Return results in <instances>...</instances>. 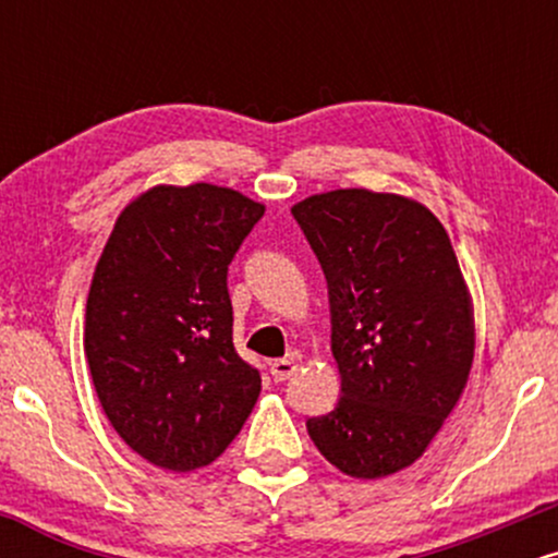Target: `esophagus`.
<instances>
[{
	"label": "esophagus",
	"instance_id": "34e87169",
	"mask_svg": "<svg viewBox=\"0 0 558 558\" xmlns=\"http://www.w3.org/2000/svg\"><path fill=\"white\" fill-rule=\"evenodd\" d=\"M296 360H293V356H283V360H275L272 364H270V373H272V377L278 383H283V380H288V377H291L293 373H296Z\"/></svg>",
	"mask_w": 558,
	"mask_h": 558
}]
</instances>
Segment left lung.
<instances>
[{
	"label": "left lung",
	"instance_id": "8db88e82",
	"mask_svg": "<svg viewBox=\"0 0 558 558\" xmlns=\"http://www.w3.org/2000/svg\"><path fill=\"white\" fill-rule=\"evenodd\" d=\"M323 265L341 399L306 430L356 480L414 464L475 360L472 296L446 228L399 194L338 189L293 204Z\"/></svg>",
	"mask_w": 558,
	"mask_h": 558
}]
</instances>
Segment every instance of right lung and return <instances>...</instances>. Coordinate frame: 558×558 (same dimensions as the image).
<instances>
[{
    "label": "right lung",
    "instance_id": "obj_1",
    "mask_svg": "<svg viewBox=\"0 0 558 558\" xmlns=\"http://www.w3.org/2000/svg\"><path fill=\"white\" fill-rule=\"evenodd\" d=\"M265 204L213 183L155 185L114 222L86 301L88 369L110 425L162 470L213 464L262 377L235 354L228 265Z\"/></svg>",
    "mask_w": 558,
    "mask_h": 558
}]
</instances>
